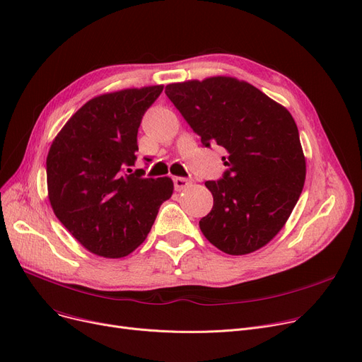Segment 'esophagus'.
I'll return each instance as SVG.
<instances>
[{
	"instance_id": "34e87169",
	"label": "esophagus",
	"mask_w": 362,
	"mask_h": 362,
	"mask_svg": "<svg viewBox=\"0 0 362 362\" xmlns=\"http://www.w3.org/2000/svg\"><path fill=\"white\" fill-rule=\"evenodd\" d=\"M173 185H175V190L177 192H181V190H185L187 187H190L192 182L187 180V178H182V177H175L173 178Z\"/></svg>"
}]
</instances>
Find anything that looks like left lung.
Here are the masks:
<instances>
[{"label": "left lung", "mask_w": 362, "mask_h": 362, "mask_svg": "<svg viewBox=\"0 0 362 362\" xmlns=\"http://www.w3.org/2000/svg\"><path fill=\"white\" fill-rule=\"evenodd\" d=\"M165 93L205 147L227 151L223 178L205 182L214 206L199 221L202 233L230 255L263 248L290 218L306 180L293 115L233 77L172 83Z\"/></svg>", "instance_id": "8db88e82"}]
</instances>
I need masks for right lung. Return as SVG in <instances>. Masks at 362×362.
Here are the masks:
<instances>
[{
	"label": "right lung",
	"instance_id": "add662e5",
	"mask_svg": "<svg viewBox=\"0 0 362 362\" xmlns=\"http://www.w3.org/2000/svg\"><path fill=\"white\" fill-rule=\"evenodd\" d=\"M162 90L158 84L99 95L72 115L50 146L52 209L99 257L122 258L135 251L173 193L169 177L144 178L142 169L131 173L129 168L136 160L142 115Z\"/></svg>",
	"mask_w": 362,
	"mask_h": 362
}]
</instances>
